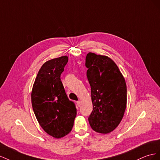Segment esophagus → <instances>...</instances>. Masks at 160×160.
I'll return each mask as SVG.
<instances>
[{
  "mask_svg": "<svg viewBox=\"0 0 160 160\" xmlns=\"http://www.w3.org/2000/svg\"><path fill=\"white\" fill-rule=\"evenodd\" d=\"M76 103H77L78 107H80V105H81V102L80 101V100H78V101H77Z\"/></svg>",
  "mask_w": 160,
  "mask_h": 160,
  "instance_id": "obj_1",
  "label": "esophagus"
}]
</instances>
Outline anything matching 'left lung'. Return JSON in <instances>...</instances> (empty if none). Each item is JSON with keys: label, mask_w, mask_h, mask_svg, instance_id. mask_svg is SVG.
Returning a JSON list of instances; mask_svg holds the SVG:
<instances>
[{"label": "left lung", "mask_w": 160, "mask_h": 160, "mask_svg": "<svg viewBox=\"0 0 160 160\" xmlns=\"http://www.w3.org/2000/svg\"><path fill=\"white\" fill-rule=\"evenodd\" d=\"M86 66L93 110L88 117L94 131L107 134L119 125L127 106L125 80L110 58L89 52Z\"/></svg>", "instance_id": "obj_1"}]
</instances>
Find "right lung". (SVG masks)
I'll list each match as a JSON object with an SVG mask.
<instances>
[{"label":"right lung","instance_id":"1","mask_svg":"<svg viewBox=\"0 0 160 160\" xmlns=\"http://www.w3.org/2000/svg\"><path fill=\"white\" fill-rule=\"evenodd\" d=\"M68 62L64 56L45 62L31 92L32 107L39 124L56 139L70 133L76 116L75 104L68 99L60 79Z\"/></svg>","mask_w":160,"mask_h":160}]
</instances>
